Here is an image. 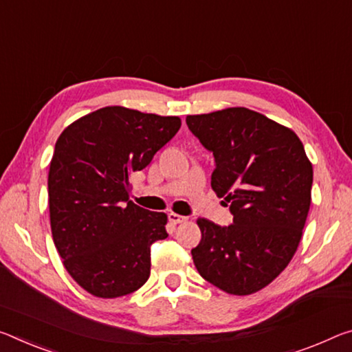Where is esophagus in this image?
Masks as SVG:
<instances>
[{
	"mask_svg": "<svg viewBox=\"0 0 352 352\" xmlns=\"http://www.w3.org/2000/svg\"><path fill=\"white\" fill-rule=\"evenodd\" d=\"M167 217H169V221L172 222V224H182V222H185L188 219L186 216H182V214H177V213H169V214H167Z\"/></svg>",
	"mask_w": 352,
	"mask_h": 352,
	"instance_id": "34e87169",
	"label": "esophagus"
}]
</instances>
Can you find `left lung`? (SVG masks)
<instances>
[{
  "instance_id": "1",
  "label": "left lung",
  "mask_w": 352,
  "mask_h": 352,
  "mask_svg": "<svg viewBox=\"0 0 352 352\" xmlns=\"http://www.w3.org/2000/svg\"><path fill=\"white\" fill-rule=\"evenodd\" d=\"M186 125L213 153L211 188L230 205L233 224L199 219L194 265L222 292L255 293L285 270L299 246L314 169L296 133L248 108L188 116Z\"/></svg>"
}]
</instances>
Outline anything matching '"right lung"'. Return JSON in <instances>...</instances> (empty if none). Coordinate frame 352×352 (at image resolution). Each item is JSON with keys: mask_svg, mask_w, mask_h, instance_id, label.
Instances as JSON below:
<instances>
[{"mask_svg": "<svg viewBox=\"0 0 352 352\" xmlns=\"http://www.w3.org/2000/svg\"><path fill=\"white\" fill-rule=\"evenodd\" d=\"M178 117L106 106L67 126L48 172L54 246L78 285L120 298L150 276V246L167 238L164 213L128 200L130 178L180 130Z\"/></svg>", "mask_w": 352, "mask_h": 352, "instance_id": "obj_1", "label": "right lung"}]
</instances>
